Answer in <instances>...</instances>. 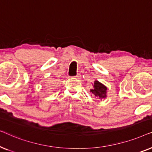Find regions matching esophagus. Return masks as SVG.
<instances>
[{"label":"esophagus","mask_w":152,"mask_h":152,"mask_svg":"<svg viewBox=\"0 0 152 152\" xmlns=\"http://www.w3.org/2000/svg\"><path fill=\"white\" fill-rule=\"evenodd\" d=\"M75 79H78L79 80V79H81L82 77H81V75L80 73H78L76 76H75Z\"/></svg>","instance_id":"esophagus-1"}]
</instances>
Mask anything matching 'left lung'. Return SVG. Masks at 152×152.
Returning <instances> with one entry per match:
<instances>
[{
	"label": "left lung",
	"mask_w": 152,
	"mask_h": 152,
	"mask_svg": "<svg viewBox=\"0 0 152 152\" xmlns=\"http://www.w3.org/2000/svg\"><path fill=\"white\" fill-rule=\"evenodd\" d=\"M93 86V88L91 89V92L93 95H95V97H97L98 99H103L107 97V86L97 80L95 81Z\"/></svg>",
	"instance_id": "obj_1"
}]
</instances>
